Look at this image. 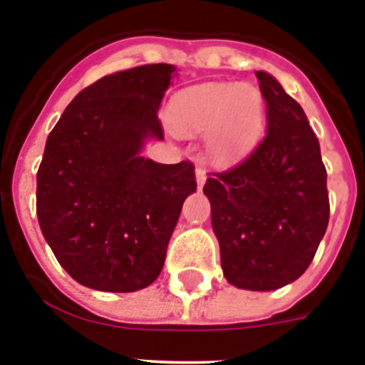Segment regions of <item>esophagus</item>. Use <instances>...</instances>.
Segmentation results:
<instances>
[{"label": "esophagus", "mask_w": 365, "mask_h": 365, "mask_svg": "<svg viewBox=\"0 0 365 365\" xmlns=\"http://www.w3.org/2000/svg\"><path fill=\"white\" fill-rule=\"evenodd\" d=\"M195 179H197V186H202L206 182V170L205 168L197 166L195 168Z\"/></svg>", "instance_id": "obj_1"}]
</instances>
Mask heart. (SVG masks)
Wrapping results in <instances>:
<instances>
[{"label":"heart","instance_id":"1","mask_svg":"<svg viewBox=\"0 0 365 365\" xmlns=\"http://www.w3.org/2000/svg\"><path fill=\"white\" fill-rule=\"evenodd\" d=\"M172 122L190 137L208 131L212 157L234 159L257 143L265 125V98L250 82L197 83L173 98Z\"/></svg>","mask_w":365,"mask_h":365}]
</instances>
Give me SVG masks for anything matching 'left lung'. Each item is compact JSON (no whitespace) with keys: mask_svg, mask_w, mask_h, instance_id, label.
Segmentation results:
<instances>
[{"mask_svg":"<svg viewBox=\"0 0 365 365\" xmlns=\"http://www.w3.org/2000/svg\"><path fill=\"white\" fill-rule=\"evenodd\" d=\"M267 135L247 159L214 173L202 188L222 274L245 291H276L311 265L327 230V172L302 106L257 71Z\"/></svg>","mask_w":365,"mask_h":365,"instance_id":"left-lung-1","label":"left lung"}]
</instances>
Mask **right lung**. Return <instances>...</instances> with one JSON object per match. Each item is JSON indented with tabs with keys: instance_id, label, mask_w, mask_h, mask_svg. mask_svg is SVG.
<instances>
[{
	"instance_id": "obj_1",
	"label": "right lung",
	"mask_w": 365,
	"mask_h": 365,
	"mask_svg": "<svg viewBox=\"0 0 365 365\" xmlns=\"http://www.w3.org/2000/svg\"><path fill=\"white\" fill-rule=\"evenodd\" d=\"M170 63L96 80L74 96L47 137L36 175V214L58 263L80 285L135 292L159 278L193 164L143 157L163 140L159 106Z\"/></svg>"
}]
</instances>
